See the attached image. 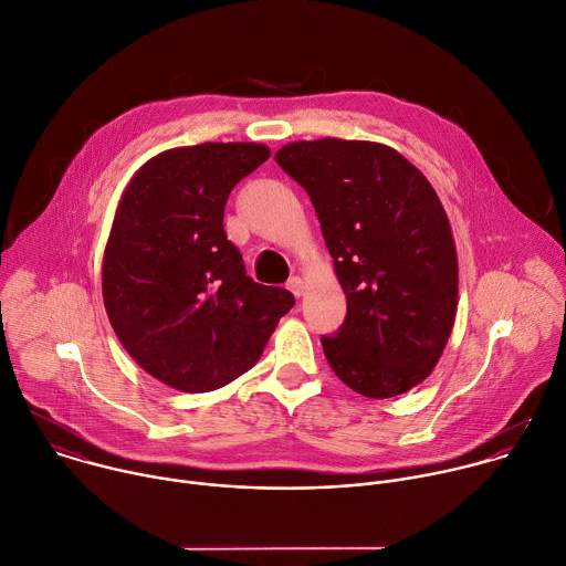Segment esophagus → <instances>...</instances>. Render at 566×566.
I'll return each mask as SVG.
<instances>
[{"instance_id":"obj_1","label":"esophagus","mask_w":566,"mask_h":566,"mask_svg":"<svg viewBox=\"0 0 566 566\" xmlns=\"http://www.w3.org/2000/svg\"><path fill=\"white\" fill-rule=\"evenodd\" d=\"M286 289H289L295 297H302V293H304V280H302V277H291V280L286 282Z\"/></svg>"}]
</instances>
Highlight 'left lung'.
I'll return each instance as SVG.
<instances>
[{
    "label": "left lung",
    "instance_id": "obj_1",
    "mask_svg": "<svg viewBox=\"0 0 566 566\" xmlns=\"http://www.w3.org/2000/svg\"><path fill=\"white\" fill-rule=\"evenodd\" d=\"M275 161L308 193L346 317L322 335L337 378L359 396L394 398L427 380L458 311V255L429 179L398 150L324 137Z\"/></svg>",
    "mask_w": 566,
    "mask_h": 566
}]
</instances>
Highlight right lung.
I'll return each instance as SVG.
<instances>
[{
	"label": "right lung",
	"mask_w": 566,
	"mask_h": 566,
	"mask_svg": "<svg viewBox=\"0 0 566 566\" xmlns=\"http://www.w3.org/2000/svg\"><path fill=\"white\" fill-rule=\"evenodd\" d=\"M269 157L253 142L172 148L135 172L117 207L104 306L128 355L177 391L207 394L240 378L295 304L286 289L247 275L222 224L235 184Z\"/></svg>",
	"instance_id": "obj_1"
}]
</instances>
